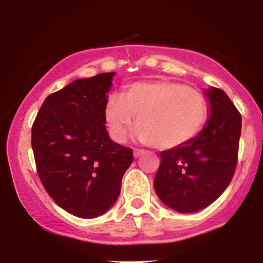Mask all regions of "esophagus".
Segmentation results:
<instances>
[{"mask_svg":"<svg viewBox=\"0 0 263 263\" xmlns=\"http://www.w3.org/2000/svg\"><path fill=\"white\" fill-rule=\"evenodd\" d=\"M143 153H144L143 149H135L134 151V157H135V158H138V157L143 155Z\"/></svg>","mask_w":263,"mask_h":263,"instance_id":"1","label":"esophagus"}]
</instances>
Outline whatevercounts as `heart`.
<instances>
[{"label": "heart", "mask_w": 263, "mask_h": 263, "mask_svg": "<svg viewBox=\"0 0 263 263\" xmlns=\"http://www.w3.org/2000/svg\"><path fill=\"white\" fill-rule=\"evenodd\" d=\"M137 116L136 136L158 149L186 144L203 128L208 116L205 98L195 89L172 80L137 81L108 96L104 119L111 137L123 142Z\"/></svg>", "instance_id": "b5f03b06"}]
</instances>
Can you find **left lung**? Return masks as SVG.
I'll return each mask as SVG.
<instances>
[{
    "instance_id": "obj_1",
    "label": "left lung",
    "mask_w": 263,
    "mask_h": 263,
    "mask_svg": "<svg viewBox=\"0 0 263 263\" xmlns=\"http://www.w3.org/2000/svg\"><path fill=\"white\" fill-rule=\"evenodd\" d=\"M209 119L182 147L161 152L156 194L168 208L188 214L209 206L234 177L241 135V115L222 90L210 86Z\"/></svg>"
}]
</instances>
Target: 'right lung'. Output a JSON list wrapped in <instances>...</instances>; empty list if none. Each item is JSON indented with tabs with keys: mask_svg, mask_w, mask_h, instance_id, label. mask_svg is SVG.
Listing matches in <instances>:
<instances>
[{
	"mask_svg": "<svg viewBox=\"0 0 263 263\" xmlns=\"http://www.w3.org/2000/svg\"><path fill=\"white\" fill-rule=\"evenodd\" d=\"M115 73L77 79L45 99L32 127L41 182L62 209L83 219L102 215L121 192L132 149L108 137L104 119Z\"/></svg>",
	"mask_w": 263,
	"mask_h": 263,
	"instance_id": "obj_1",
	"label": "right lung"
}]
</instances>
